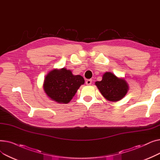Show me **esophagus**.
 Segmentation results:
<instances>
[{"mask_svg": "<svg viewBox=\"0 0 160 160\" xmlns=\"http://www.w3.org/2000/svg\"><path fill=\"white\" fill-rule=\"evenodd\" d=\"M91 83H92V80H91V79H88V80H87L86 81V85H91Z\"/></svg>", "mask_w": 160, "mask_h": 160, "instance_id": "1", "label": "esophagus"}]
</instances>
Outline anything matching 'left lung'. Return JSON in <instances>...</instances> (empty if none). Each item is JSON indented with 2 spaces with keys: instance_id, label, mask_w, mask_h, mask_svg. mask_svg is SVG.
<instances>
[{
  "instance_id": "left-lung-1",
  "label": "left lung",
  "mask_w": 160,
  "mask_h": 160,
  "mask_svg": "<svg viewBox=\"0 0 160 160\" xmlns=\"http://www.w3.org/2000/svg\"><path fill=\"white\" fill-rule=\"evenodd\" d=\"M101 94L110 101H118L127 94L128 83L123 79L117 78L113 73L106 72L101 81L95 82Z\"/></svg>"
}]
</instances>
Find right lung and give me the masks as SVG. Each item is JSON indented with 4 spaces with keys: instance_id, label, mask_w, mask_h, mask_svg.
I'll return each mask as SVG.
<instances>
[{
    "instance_id": "right-lung-1",
    "label": "right lung",
    "mask_w": 160,
    "mask_h": 160,
    "mask_svg": "<svg viewBox=\"0 0 160 160\" xmlns=\"http://www.w3.org/2000/svg\"><path fill=\"white\" fill-rule=\"evenodd\" d=\"M85 81L80 75H73L70 70L63 68L50 71L44 80L45 93L54 101L67 104Z\"/></svg>"
}]
</instances>
